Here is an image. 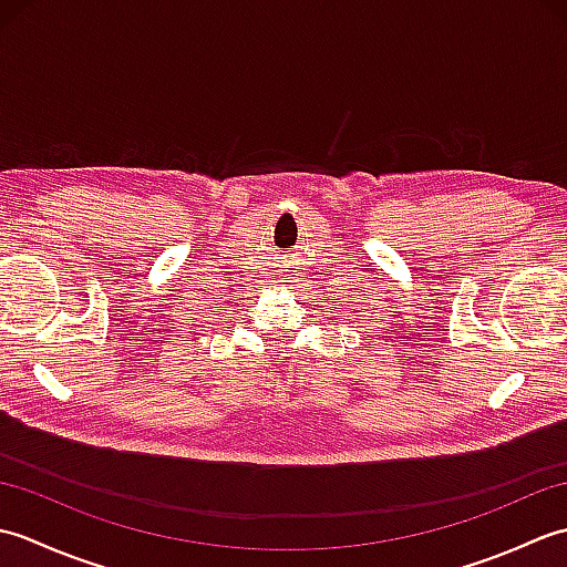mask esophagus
I'll list each match as a JSON object with an SVG mask.
<instances>
[{
	"instance_id": "1",
	"label": "esophagus",
	"mask_w": 567,
	"mask_h": 567,
	"mask_svg": "<svg viewBox=\"0 0 567 567\" xmlns=\"http://www.w3.org/2000/svg\"><path fill=\"white\" fill-rule=\"evenodd\" d=\"M280 275H282V282H292V280H290V275H292L290 270H282Z\"/></svg>"
}]
</instances>
